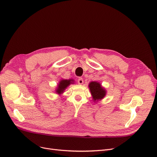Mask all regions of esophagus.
<instances>
[{
	"instance_id": "obj_1",
	"label": "esophagus",
	"mask_w": 157,
	"mask_h": 157,
	"mask_svg": "<svg viewBox=\"0 0 157 157\" xmlns=\"http://www.w3.org/2000/svg\"><path fill=\"white\" fill-rule=\"evenodd\" d=\"M78 82L79 83V84L82 85V83H83V79L82 78H81V77H79L78 78Z\"/></svg>"
}]
</instances>
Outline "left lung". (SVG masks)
Returning <instances> with one entry per match:
<instances>
[{"instance_id": "1", "label": "left lung", "mask_w": 157, "mask_h": 157, "mask_svg": "<svg viewBox=\"0 0 157 157\" xmlns=\"http://www.w3.org/2000/svg\"><path fill=\"white\" fill-rule=\"evenodd\" d=\"M89 87L93 98L95 101L100 100L105 97L106 91L101 87L99 82L92 81L90 83Z\"/></svg>"}]
</instances>
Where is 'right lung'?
I'll return each instance as SVG.
<instances>
[{
	"instance_id": "1",
	"label": "right lung",
	"mask_w": 157,
	"mask_h": 157,
	"mask_svg": "<svg viewBox=\"0 0 157 157\" xmlns=\"http://www.w3.org/2000/svg\"><path fill=\"white\" fill-rule=\"evenodd\" d=\"M73 79H62L61 81H60L59 84L58 85V88L56 90V92L58 93L59 94H60L62 93H63L64 90L71 84V83H72V81Z\"/></svg>"
}]
</instances>
